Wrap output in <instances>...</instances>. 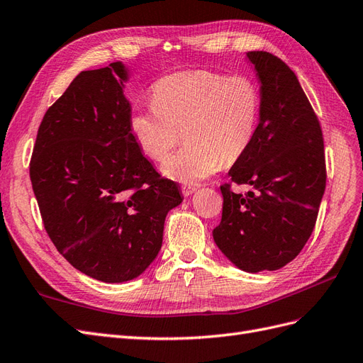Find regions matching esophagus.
<instances>
[{
	"mask_svg": "<svg viewBox=\"0 0 363 363\" xmlns=\"http://www.w3.org/2000/svg\"><path fill=\"white\" fill-rule=\"evenodd\" d=\"M195 191H196V186H192V184H184V186H182V192H183L184 196L192 195Z\"/></svg>",
	"mask_w": 363,
	"mask_h": 363,
	"instance_id": "esophagus-1",
	"label": "esophagus"
}]
</instances>
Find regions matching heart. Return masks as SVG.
Returning <instances> with one entry per match:
<instances>
[{
    "label": "heart",
    "mask_w": 363,
    "mask_h": 363,
    "mask_svg": "<svg viewBox=\"0 0 363 363\" xmlns=\"http://www.w3.org/2000/svg\"><path fill=\"white\" fill-rule=\"evenodd\" d=\"M152 106L135 112L130 130L144 155L163 162L180 142L186 147L163 164L167 177L196 183L242 157L255 140L260 91L248 77L183 71L151 89Z\"/></svg>",
    "instance_id": "obj_1"
}]
</instances>
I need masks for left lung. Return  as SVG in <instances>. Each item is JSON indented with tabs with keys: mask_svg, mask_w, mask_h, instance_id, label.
<instances>
[{
	"mask_svg": "<svg viewBox=\"0 0 363 363\" xmlns=\"http://www.w3.org/2000/svg\"><path fill=\"white\" fill-rule=\"evenodd\" d=\"M260 83L255 140L221 186L223 218L213 240L245 272L276 271L298 256L311 238L325 189L324 140L313 108L286 63L248 51ZM232 182L252 191L236 194Z\"/></svg>",
	"mask_w": 363,
	"mask_h": 363,
	"instance_id": "8db88e82",
	"label": "left lung"
}]
</instances>
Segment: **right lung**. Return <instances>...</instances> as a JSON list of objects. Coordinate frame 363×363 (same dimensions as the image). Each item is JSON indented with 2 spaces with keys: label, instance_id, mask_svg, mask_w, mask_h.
I'll use <instances>...</instances> for the list:
<instances>
[{
  "label": "right lung",
  "instance_id": "obj_1",
  "mask_svg": "<svg viewBox=\"0 0 363 363\" xmlns=\"http://www.w3.org/2000/svg\"><path fill=\"white\" fill-rule=\"evenodd\" d=\"M123 62L82 71L43 116L30 162L33 192L57 251L104 283L133 280L157 257L182 203L130 130Z\"/></svg>",
  "mask_w": 363,
  "mask_h": 363
}]
</instances>
